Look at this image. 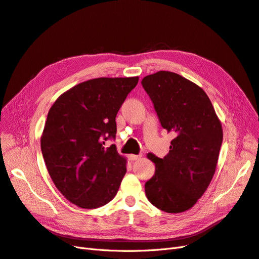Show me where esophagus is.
<instances>
[{
    "label": "esophagus",
    "instance_id": "1",
    "mask_svg": "<svg viewBox=\"0 0 259 259\" xmlns=\"http://www.w3.org/2000/svg\"><path fill=\"white\" fill-rule=\"evenodd\" d=\"M140 158V155H137V154H128L127 155V159L130 160V161H136V160H138Z\"/></svg>",
    "mask_w": 259,
    "mask_h": 259
}]
</instances>
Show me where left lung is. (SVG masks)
I'll return each instance as SVG.
<instances>
[{
    "label": "left lung",
    "instance_id": "left-lung-1",
    "mask_svg": "<svg viewBox=\"0 0 259 259\" xmlns=\"http://www.w3.org/2000/svg\"><path fill=\"white\" fill-rule=\"evenodd\" d=\"M142 85L162 127L175 134L163 159L148 153L155 171L145 185L146 195L161 210L182 213L197 203L215 174L222 124L205 92L182 75L159 71Z\"/></svg>",
    "mask_w": 259,
    "mask_h": 259
}]
</instances>
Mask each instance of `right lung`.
Instances as JSON below:
<instances>
[{"label":"right lung","instance_id":"1","mask_svg":"<svg viewBox=\"0 0 259 259\" xmlns=\"http://www.w3.org/2000/svg\"><path fill=\"white\" fill-rule=\"evenodd\" d=\"M138 83L135 77H99L75 85L50 109L41 150L57 189L73 204L97 208L110 202L126 173L115 145V116Z\"/></svg>","mask_w":259,"mask_h":259}]
</instances>
